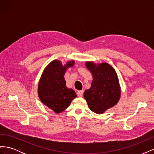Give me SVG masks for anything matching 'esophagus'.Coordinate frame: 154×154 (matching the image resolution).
<instances>
[{
	"mask_svg": "<svg viewBox=\"0 0 154 154\" xmlns=\"http://www.w3.org/2000/svg\"><path fill=\"white\" fill-rule=\"evenodd\" d=\"M83 94V91H78L77 92V95L78 97H82Z\"/></svg>",
	"mask_w": 154,
	"mask_h": 154,
	"instance_id": "esophagus-1",
	"label": "esophagus"
}]
</instances>
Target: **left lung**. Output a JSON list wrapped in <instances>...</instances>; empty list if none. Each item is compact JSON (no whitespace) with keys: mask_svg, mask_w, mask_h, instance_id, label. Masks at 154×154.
Wrapping results in <instances>:
<instances>
[{"mask_svg":"<svg viewBox=\"0 0 154 154\" xmlns=\"http://www.w3.org/2000/svg\"><path fill=\"white\" fill-rule=\"evenodd\" d=\"M85 66L91 72L93 80L89 89L83 96L89 109L101 114L118 103L121 96V87L115 69L107 63L96 64L86 62Z\"/></svg>","mask_w":154,"mask_h":154,"instance_id":"1","label":"left lung"}]
</instances>
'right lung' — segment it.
<instances>
[{
    "mask_svg": "<svg viewBox=\"0 0 154 154\" xmlns=\"http://www.w3.org/2000/svg\"><path fill=\"white\" fill-rule=\"evenodd\" d=\"M74 65V60L63 65L54 60L44 69L39 80L38 95L40 101L57 114L66 110L76 97L75 91L66 87L64 79L66 70Z\"/></svg>",
    "mask_w": 154,
    "mask_h": 154,
    "instance_id": "obj_1",
    "label": "right lung"
}]
</instances>
